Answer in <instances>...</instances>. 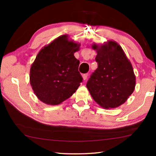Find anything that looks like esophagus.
<instances>
[{"label": "esophagus", "mask_w": 156, "mask_h": 156, "mask_svg": "<svg viewBox=\"0 0 156 156\" xmlns=\"http://www.w3.org/2000/svg\"><path fill=\"white\" fill-rule=\"evenodd\" d=\"M82 76H83V78L84 80H85L87 78V76H88V74L87 73H84V74H83L82 75Z\"/></svg>", "instance_id": "obj_1"}]
</instances>
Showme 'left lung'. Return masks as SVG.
<instances>
[{
  "label": "left lung",
  "instance_id": "8db88e82",
  "mask_svg": "<svg viewBox=\"0 0 156 156\" xmlns=\"http://www.w3.org/2000/svg\"><path fill=\"white\" fill-rule=\"evenodd\" d=\"M96 50L98 68L91 76L87 87L100 107L112 109L127 100L136 87L133 69L122 47L115 41H108L98 45Z\"/></svg>",
  "mask_w": 156,
  "mask_h": 156
}]
</instances>
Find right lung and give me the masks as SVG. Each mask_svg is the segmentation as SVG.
I'll return each instance as SVG.
<instances>
[{
	"instance_id": "right-lung-1",
	"label": "right lung",
	"mask_w": 156,
	"mask_h": 156,
	"mask_svg": "<svg viewBox=\"0 0 156 156\" xmlns=\"http://www.w3.org/2000/svg\"><path fill=\"white\" fill-rule=\"evenodd\" d=\"M80 43L62 35L42 48L30 68V80L37 98L44 103L57 105L77 90L83 78L78 72L80 61L74 53Z\"/></svg>"
}]
</instances>
